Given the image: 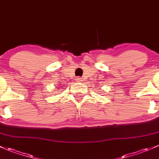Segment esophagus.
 Returning a JSON list of instances; mask_svg holds the SVG:
<instances>
[{
  "instance_id": "obj_1",
  "label": "esophagus",
  "mask_w": 159,
  "mask_h": 159,
  "mask_svg": "<svg viewBox=\"0 0 159 159\" xmlns=\"http://www.w3.org/2000/svg\"><path fill=\"white\" fill-rule=\"evenodd\" d=\"M76 80H77V81H81V78H78Z\"/></svg>"
}]
</instances>
